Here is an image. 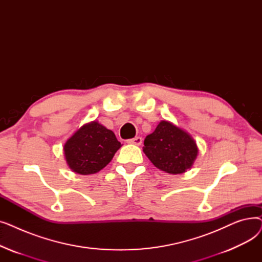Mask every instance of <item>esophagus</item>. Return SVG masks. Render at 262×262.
I'll use <instances>...</instances> for the list:
<instances>
[{
  "label": "esophagus",
  "instance_id": "esophagus-1",
  "mask_svg": "<svg viewBox=\"0 0 262 262\" xmlns=\"http://www.w3.org/2000/svg\"><path fill=\"white\" fill-rule=\"evenodd\" d=\"M127 143L135 144V145H140L142 143V138H141V137H135V138L127 140Z\"/></svg>",
  "mask_w": 262,
  "mask_h": 262
}]
</instances>
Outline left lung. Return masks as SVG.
<instances>
[{"label": "left lung", "instance_id": "1", "mask_svg": "<svg viewBox=\"0 0 262 262\" xmlns=\"http://www.w3.org/2000/svg\"><path fill=\"white\" fill-rule=\"evenodd\" d=\"M143 152L154 166L169 174H182L196 159L199 148L194 139L169 121H161L144 139Z\"/></svg>", "mask_w": 262, "mask_h": 262}]
</instances>
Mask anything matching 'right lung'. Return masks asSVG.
I'll return each instance as SVG.
<instances>
[{
	"label": "right lung",
	"mask_w": 262,
	"mask_h": 262,
	"mask_svg": "<svg viewBox=\"0 0 262 262\" xmlns=\"http://www.w3.org/2000/svg\"><path fill=\"white\" fill-rule=\"evenodd\" d=\"M121 146L113 130L92 121L67 140L63 152L69 168L77 174L89 175L105 168Z\"/></svg>",
	"instance_id": "1"
}]
</instances>
